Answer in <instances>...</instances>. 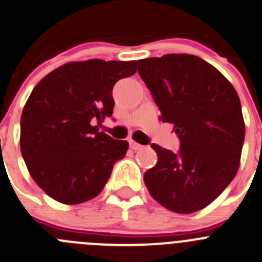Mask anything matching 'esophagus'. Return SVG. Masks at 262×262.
Listing matches in <instances>:
<instances>
[{
	"instance_id": "esophagus-1",
	"label": "esophagus",
	"mask_w": 262,
	"mask_h": 262,
	"mask_svg": "<svg viewBox=\"0 0 262 262\" xmlns=\"http://www.w3.org/2000/svg\"><path fill=\"white\" fill-rule=\"evenodd\" d=\"M129 145H130L132 150H141V148H143L142 145H140V143H137L136 141H133V140L129 141Z\"/></svg>"
}]
</instances>
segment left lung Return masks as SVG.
<instances>
[{
  "instance_id": "8db88e82",
  "label": "left lung",
  "mask_w": 262,
  "mask_h": 262,
  "mask_svg": "<svg viewBox=\"0 0 262 262\" xmlns=\"http://www.w3.org/2000/svg\"><path fill=\"white\" fill-rule=\"evenodd\" d=\"M138 73L160 110L173 124L180 151L151 145L155 167L143 180L152 199L179 214L210 205L236 175L246 125L240 99L222 73L193 55L138 61Z\"/></svg>"
}]
</instances>
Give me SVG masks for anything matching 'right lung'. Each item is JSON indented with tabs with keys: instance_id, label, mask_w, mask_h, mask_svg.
I'll return each mask as SVG.
<instances>
[{
	"instance_id": "add662e5",
	"label": "right lung",
	"mask_w": 262,
	"mask_h": 262,
	"mask_svg": "<svg viewBox=\"0 0 262 262\" xmlns=\"http://www.w3.org/2000/svg\"><path fill=\"white\" fill-rule=\"evenodd\" d=\"M136 65L98 58L68 62L35 86L20 117V151L49 197L65 205L94 199L116 160L125 157L129 143L99 132V124L112 116L115 83L133 75Z\"/></svg>"
}]
</instances>
